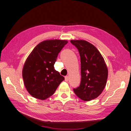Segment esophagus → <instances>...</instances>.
<instances>
[{"label":"esophagus","instance_id":"obj_1","mask_svg":"<svg viewBox=\"0 0 131 131\" xmlns=\"http://www.w3.org/2000/svg\"><path fill=\"white\" fill-rule=\"evenodd\" d=\"M65 81H68V80H69V77L68 76H66V77H65Z\"/></svg>","mask_w":131,"mask_h":131}]
</instances>
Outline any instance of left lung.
Here are the masks:
<instances>
[{
    "instance_id": "1",
    "label": "left lung",
    "mask_w": 131,
    "mask_h": 131,
    "mask_svg": "<svg viewBox=\"0 0 131 131\" xmlns=\"http://www.w3.org/2000/svg\"><path fill=\"white\" fill-rule=\"evenodd\" d=\"M77 47L81 59V81L73 91L84 101L97 98L105 88L108 68L103 56L94 45L84 40H71Z\"/></svg>"
}]
</instances>
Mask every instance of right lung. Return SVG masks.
Listing matches in <instances>:
<instances>
[{
  "label": "right lung",
  "mask_w": 131,
  "mask_h": 131,
  "mask_svg": "<svg viewBox=\"0 0 131 131\" xmlns=\"http://www.w3.org/2000/svg\"><path fill=\"white\" fill-rule=\"evenodd\" d=\"M68 41L52 39L37 45L26 60L22 76L26 89L34 98L44 100L52 96L65 80L54 69L59 52Z\"/></svg>",
  "instance_id": "right-lung-1"
}]
</instances>
